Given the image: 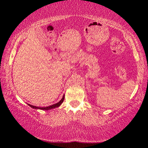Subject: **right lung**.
Masks as SVG:
<instances>
[{
    "label": "right lung",
    "mask_w": 148,
    "mask_h": 148,
    "mask_svg": "<svg viewBox=\"0 0 148 148\" xmlns=\"http://www.w3.org/2000/svg\"><path fill=\"white\" fill-rule=\"evenodd\" d=\"M64 99V95L63 96H62V98L61 100H60L58 103H56V104H52V105H51V106H46V107H38V106H33V105H31V104H27L29 105V106L30 107H32V108H34V109H40V110H51V109L55 108H56V107L60 106V104H61L63 102Z\"/></svg>",
    "instance_id": "1"
}]
</instances>
